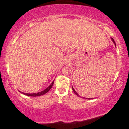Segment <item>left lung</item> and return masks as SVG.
Here are the masks:
<instances>
[{
	"label": "left lung",
	"instance_id": "obj_1",
	"mask_svg": "<svg viewBox=\"0 0 129 129\" xmlns=\"http://www.w3.org/2000/svg\"><path fill=\"white\" fill-rule=\"evenodd\" d=\"M111 39H112V41H113V42L114 43V44H115V47H116V44H115V41H114V39H113V38H111ZM72 90H73V91H74V93H75V94H76L77 96H79V94H78V93H77L76 91H75V89H74V88H73V86H72ZM86 99H87V98H86ZM87 99H88V100H90V98H87Z\"/></svg>",
	"mask_w": 129,
	"mask_h": 129
}]
</instances>
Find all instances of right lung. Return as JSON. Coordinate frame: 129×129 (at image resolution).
<instances>
[{
    "instance_id": "obj_1",
    "label": "right lung",
    "mask_w": 129,
    "mask_h": 129,
    "mask_svg": "<svg viewBox=\"0 0 129 129\" xmlns=\"http://www.w3.org/2000/svg\"><path fill=\"white\" fill-rule=\"evenodd\" d=\"M53 84H54V81H53V82H51V84L49 85V86L47 87V88H46L45 90H44L42 91H40V92H38V93H25L23 92H21V91H20V92H21L22 94H25V95L28 96H39L43 95V94H45L46 93L48 92V91H49V90L51 88V87H52Z\"/></svg>"
}]
</instances>
